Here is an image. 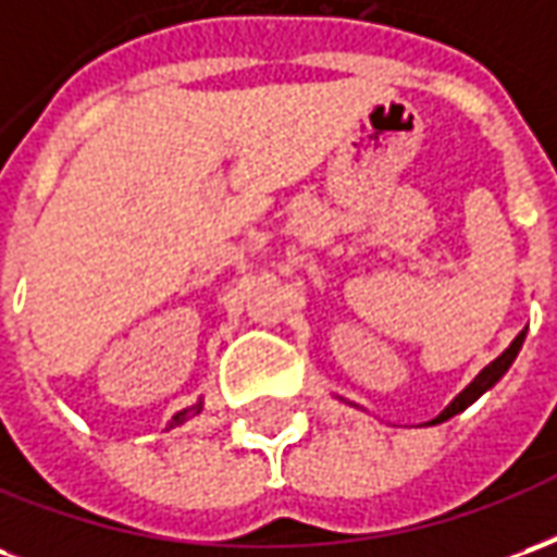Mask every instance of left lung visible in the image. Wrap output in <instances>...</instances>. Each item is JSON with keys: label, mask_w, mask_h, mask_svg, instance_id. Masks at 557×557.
<instances>
[{"label": "left lung", "mask_w": 557, "mask_h": 557, "mask_svg": "<svg viewBox=\"0 0 557 557\" xmlns=\"http://www.w3.org/2000/svg\"><path fill=\"white\" fill-rule=\"evenodd\" d=\"M522 339H525V331H522V334H519V337H516L513 343H510V346H507V349H504L502 355L490 363V367H483V373H480L478 379H474V382H471V385H468L466 391H462V394H459V397H456L454 403L442 411V414H438V418L432 420V423H442V420L454 418V414H459L462 409H468V406H471L483 391H490V387L495 385L504 373H507V367L513 363V358L519 355V349H522Z\"/></svg>", "instance_id": "8db88e82"}]
</instances>
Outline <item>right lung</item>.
<instances>
[{"label":"right lung","mask_w":557,"mask_h":557,"mask_svg":"<svg viewBox=\"0 0 557 557\" xmlns=\"http://www.w3.org/2000/svg\"><path fill=\"white\" fill-rule=\"evenodd\" d=\"M199 409H202V406H199V403H196V406H190V409L178 411V414H175V418H172L170 426H178V423H184V420H187V418H194V414H199Z\"/></svg>","instance_id":"right-lung-1"}]
</instances>
